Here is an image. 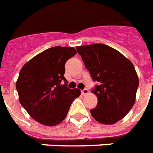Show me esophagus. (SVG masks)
I'll return each instance as SVG.
<instances>
[{
  "mask_svg": "<svg viewBox=\"0 0 153 153\" xmlns=\"http://www.w3.org/2000/svg\"><path fill=\"white\" fill-rule=\"evenodd\" d=\"M81 93L82 95H86V94H87L89 93V91L87 89H83L82 91H81Z\"/></svg>",
  "mask_w": 153,
  "mask_h": 153,
  "instance_id": "esophagus-1",
  "label": "esophagus"
}]
</instances>
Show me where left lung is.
Returning a JSON list of instances; mask_svg holds the SVG:
<instances>
[{"mask_svg":"<svg viewBox=\"0 0 153 153\" xmlns=\"http://www.w3.org/2000/svg\"><path fill=\"white\" fill-rule=\"evenodd\" d=\"M93 81L92 90L98 104L91 114L96 121L113 125L122 119L135 103L139 79L130 60L105 44H94L76 48Z\"/></svg>","mask_w":153,"mask_h":153,"instance_id":"obj_1","label":"left lung"}]
</instances>
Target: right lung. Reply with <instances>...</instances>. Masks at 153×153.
I'll return each instance as SVG.
<instances>
[{
  "label": "right lung",
  "mask_w": 153,
  "mask_h": 153,
  "mask_svg": "<svg viewBox=\"0 0 153 153\" xmlns=\"http://www.w3.org/2000/svg\"><path fill=\"white\" fill-rule=\"evenodd\" d=\"M77 53L74 48L53 47L39 53L21 68L16 83L19 101L32 118L47 126L67 117L79 89L67 87L65 63ZM65 83L61 85V82Z\"/></svg>",
  "instance_id": "add662e5"
}]
</instances>
